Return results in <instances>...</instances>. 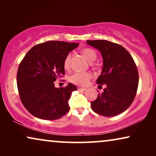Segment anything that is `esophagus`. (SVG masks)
<instances>
[{"mask_svg":"<svg viewBox=\"0 0 156 156\" xmlns=\"http://www.w3.org/2000/svg\"><path fill=\"white\" fill-rule=\"evenodd\" d=\"M78 91H86L87 89H84V88H80V87H78L77 88Z\"/></svg>","mask_w":156,"mask_h":156,"instance_id":"obj_1","label":"esophagus"}]
</instances>
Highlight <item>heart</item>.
<instances>
[{"label": "heart", "instance_id": "heart-1", "mask_svg": "<svg viewBox=\"0 0 156 156\" xmlns=\"http://www.w3.org/2000/svg\"><path fill=\"white\" fill-rule=\"evenodd\" d=\"M82 54L89 62L94 61L97 57L95 51L91 48H84L82 50ZM71 57V54H68L64 60V67L66 69H68L70 67ZM91 76L92 75L89 72H74L69 76V80L70 82L74 84L85 87L88 84Z\"/></svg>", "mask_w": 156, "mask_h": 156}]
</instances>
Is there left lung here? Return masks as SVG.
Here are the masks:
<instances>
[{
	"label": "left lung",
	"mask_w": 156,
	"mask_h": 156,
	"mask_svg": "<svg viewBox=\"0 0 156 156\" xmlns=\"http://www.w3.org/2000/svg\"><path fill=\"white\" fill-rule=\"evenodd\" d=\"M87 43L101 53L103 67L97 83L106 86L97 99L91 102V107L101 116H117L131 106L136 97L138 85L136 64L120 44L104 40H87Z\"/></svg>",
	"instance_id": "8db88e82"
}]
</instances>
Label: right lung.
Returning a JSON list of instances; mask_svg holds the SVG:
<instances>
[{
  "mask_svg": "<svg viewBox=\"0 0 156 156\" xmlns=\"http://www.w3.org/2000/svg\"><path fill=\"white\" fill-rule=\"evenodd\" d=\"M79 43L48 41L34 46L19 65L17 85L21 101L34 116L44 120L60 119L69 111L72 91L69 83L56 88L54 82L65 74L64 60Z\"/></svg>",
  "mask_w": 156,
  "mask_h": 156,
  "instance_id": "add662e5",
  "label": "right lung"
}]
</instances>
